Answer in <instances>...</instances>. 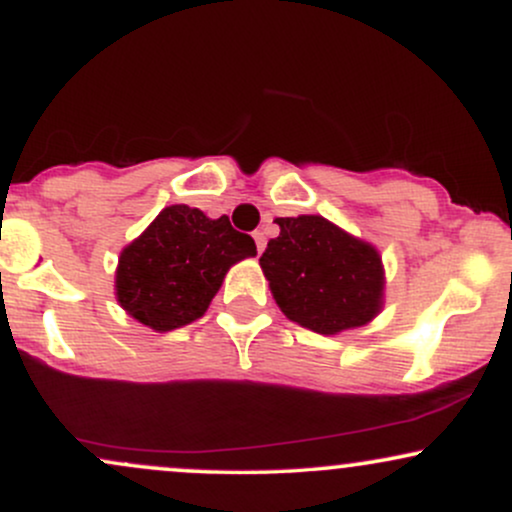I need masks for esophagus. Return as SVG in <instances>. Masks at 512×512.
I'll return each mask as SVG.
<instances>
[{"label":"esophagus","mask_w":512,"mask_h":512,"mask_svg":"<svg viewBox=\"0 0 512 512\" xmlns=\"http://www.w3.org/2000/svg\"><path fill=\"white\" fill-rule=\"evenodd\" d=\"M252 238H255L257 252H262L264 245H267V238H264V233H262V231H255V233H252Z\"/></svg>","instance_id":"1"}]
</instances>
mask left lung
Instances as JSON below:
<instances>
[{"instance_id": "8db88e82", "label": "left lung", "mask_w": 512, "mask_h": 512, "mask_svg": "<svg viewBox=\"0 0 512 512\" xmlns=\"http://www.w3.org/2000/svg\"><path fill=\"white\" fill-rule=\"evenodd\" d=\"M281 233L262 252L281 313L317 334H337L373 320L383 303L378 252L322 216L276 219Z\"/></svg>"}]
</instances>
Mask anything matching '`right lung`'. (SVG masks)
<instances>
[{
	"label": "right lung",
	"mask_w": 512,
	"mask_h": 512,
	"mask_svg": "<svg viewBox=\"0 0 512 512\" xmlns=\"http://www.w3.org/2000/svg\"><path fill=\"white\" fill-rule=\"evenodd\" d=\"M257 255L255 240L226 216L173 204L120 255L117 301L156 332L190 325L204 315L231 264Z\"/></svg>",
	"instance_id": "add662e5"
}]
</instances>
